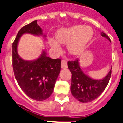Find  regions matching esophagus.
Returning a JSON list of instances; mask_svg holds the SVG:
<instances>
[{
  "instance_id": "esophagus-1",
  "label": "esophagus",
  "mask_w": 123,
  "mask_h": 123,
  "mask_svg": "<svg viewBox=\"0 0 123 123\" xmlns=\"http://www.w3.org/2000/svg\"><path fill=\"white\" fill-rule=\"evenodd\" d=\"M61 67L62 68H67V63L66 60H62V64Z\"/></svg>"
}]
</instances>
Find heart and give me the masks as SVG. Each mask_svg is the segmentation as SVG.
<instances>
[{"mask_svg":"<svg viewBox=\"0 0 123 123\" xmlns=\"http://www.w3.org/2000/svg\"><path fill=\"white\" fill-rule=\"evenodd\" d=\"M93 35L94 31L90 26L75 25L69 28L59 29L56 34V38L61 43L67 44V48L68 53L76 56L83 52L87 44L92 40ZM57 41L51 38L49 44L56 52H60V45Z\"/></svg>","mask_w":123,"mask_h":123,"instance_id":"obj_1","label":"heart"}]
</instances>
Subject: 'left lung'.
Listing matches in <instances>:
<instances>
[{"label":"left lung","mask_w":123,"mask_h":123,"mask_svg":"<svg viewBox=\"0 0 123 123\" xmlns=\"http://www.w3.org/2000/svg\"><path fill=\"white\" fill-rule=\"evenodd\" d=\"M101 36L110 41V38L103 32ZM68 69L72 73L70 91L76 99L82 103L90 102L98 98L108 85L112 74V67L108 74L101 80L91 78L85 74L80 65L79 60L69 61L67 63Z\"/></svg>","instance_id":"1"}]
</instances>
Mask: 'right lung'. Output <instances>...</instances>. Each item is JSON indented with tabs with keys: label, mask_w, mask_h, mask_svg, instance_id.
<instances>
[{
	"label": "right lung",
	"mask_w": 123,
	"mask_h": 123,
	"mask_svg": "<svg viewBox=\"0 0 123 123\" xmlns=\"http://www.w3.org/2000/svg\"><path fill=\"white\" fill-rule=\"evenodd\" d=\"M26 33L40 36L43 35V30L37 20H35L18 31L12 45L13 71L18 84L24 93L34 100L41 101L53 94L60 72L62 60L47 56L45 50L36 60H23L18 55L17 47L20 37Z\"/></svg>",
	"instance_id": "1"
}]
</instances>
